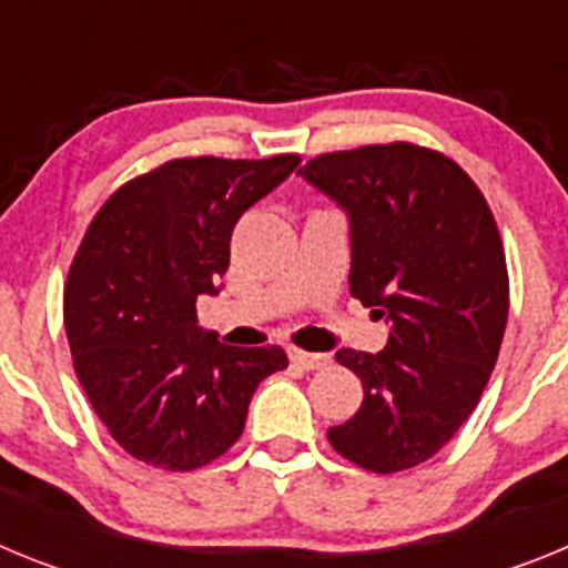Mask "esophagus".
Instances as JSON below:
<instances>
[{"label":"esophagus","instance_id":"1","mask_svg":"<svg viewBox=\"0 0 568 568\" xmlns=\"http://www.w3.org/2000/svg\"><path fill=\"white\" fill-rule=\"evenodd\" d=\"M290 361L298 364L301 369H324L329 364V355L324 353H304V349H290Z\"/></svg>","mask_w":568,"mask_h":568}]
</instances>
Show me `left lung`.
<instances>
[{
  "instance_id": "obj_1",
  "label": "left lung",
  "mask_w": 568,
  "mask_h": 568,
  "mask_svg": "<svg viewBox=\"0 0 568 568\" xmlns=\"http://www.w3.org/2000/svg\"><path fill=\"white\" fill-rule=\"evenodd\" d=\"M298 173L349 213V293L393 324L381 353H335L364 400L327 438L361 469H413L453 440L498 361L509 273L495 215L458 162L413 142L321 153Z\"/></svg>"
}]
</instances>
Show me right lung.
Segmentation results:
<instances>
[{"label": "right lung", "mask_w": 568, "mask_h": 568, "mask_svg": "<svg viewBox=\"0 0 568 568\" xmlns=\"http://www.w3.org/2000/svg\"><path fill=\"white\" fill-rule=\"evenodd\" d=\"M301 155L170 159L93 215L64 281L73 369L113 440L135 460L190 471L244 433L255 386L287 369L281 346H227L195 301L230 267L235 222Z\"/></svg>", "instance_id": "obj_1"}]
</instances>
